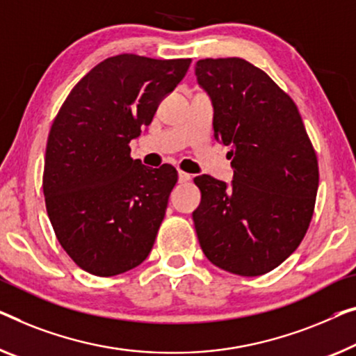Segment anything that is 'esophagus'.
Masks as SVG:
<instances>
[{
  "mask_svg": "<svg viewBox=\"0 0 356 356\" xmlns=\"http://www.w3.org/2000/svg\"><path fill=\"white\" fill-rule=\"evenodd\" d=\"M190 179H192V176H190L188 172L179 171V182H180V184H185V182H188Z\"/></svg>",
  "mask_w": 356,
  "mask_h": 356,
  "instance_id": "34e87169",
  "label": "esophagus"
}]
</instances>
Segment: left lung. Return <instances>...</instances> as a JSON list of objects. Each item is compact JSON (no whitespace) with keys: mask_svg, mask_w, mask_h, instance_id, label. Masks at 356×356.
<instances>
[{"mask_svg":"<svg viewBox=\"0 0 356 356\" xmlns=\"http://www.w3.org/2000/svg\"><path fill=\"white\" fill-rule=\"evenodd\" d=\"M198 83L214 105V136L232 145L233 182L195 177L193 212L209 261L240 277H259L293 254L309 230L320 172L294 100L240 57L203 59Z\"/></svg>","mask_w":356,"mask_h":356,"instance_id":"1","label":"left lung"}]
</instances>
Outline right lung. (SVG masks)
Instances as JSON below:
<instances>
[{
  "instance_id": "right-lung-1",
  "label": "right lung",
  "mask_w": 356,
  "mask_h": 356,
  "mask_svg": "<svg viewBox=\"0 0 356 356\" xmlns=\"http://www.w3.org/2000/svg\"><path fill=\"white\" fill-rule=\"evenodd\" d=\"M190 63L108 57L79 79L54 118L42 192L57 240L84 272L115 277L150 254L177 171L132 160L129 142L152 123Z\"/></svg>"
}]
</instances>
